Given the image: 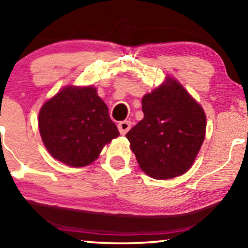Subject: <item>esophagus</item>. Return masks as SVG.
<instances>
[{"instance_id":"1","label":"esophagus","mask_w":248,"mask_h":248,"mask_svg":"<svg viewBox=\"0 0 248 248\" xmlns=\"http://www.w3.org/2000/svg\"><path fill=\"white\" fill-rule=\"evenodd\" d=\"M130 127H131V124H130V121H128V120L119 122V124H118V129H119V131H120L121 135H126L128 131H129Z\"/></svg>"}]
</instances>
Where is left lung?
Wrapping results in <instances>:
<instances>
[{"mask_svg":"<svg viewBox=\"0 0 248 248\" xmlns=\"http://www.w3.org/2000/svg\"><path fill=\"white\" fill-rule=\"evenodd\" d=\"M141 108L143 120L126 135L140 169L155 179L187 172L205 137L202 107L176 79L167 77L145 95Z\"/></svg>","mask_w":248,"mask_h":248,"instance_id":"1","label":"left lung"}]
</instances>
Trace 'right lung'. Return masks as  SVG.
<instances>
[{"label":"right lung","mask_w":248,"mask_h":248,"mask_svg":"<svg viewBox=\"0 0 248 248\" xmlns=\"http://www.w3.org/2000/svg\"><path fill=\"white\" fill-rule=\"evenodd\" d=\"M38 127L49 154L75 168L94 162L104 145L119 136L93 86L62 88L41 108Z\"/></svg>","instance_id":"obj_1"}]
</instances>
